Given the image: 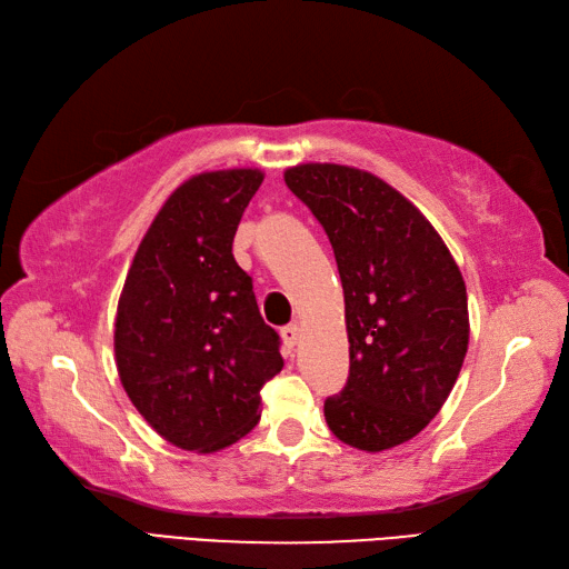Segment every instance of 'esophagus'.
I'll return each instance as SVG.
<instances>
[{
    "label": "esophagus",
    "mask_w": 569,
    "mask_h": 569,
    "mask_svg": "<svg viewBox=\"0 0 569 569\" xmlns=\"http://www.w3.org/2000/svg\"><path fill=\"white\" fill-rule=\"evenodd\" d=\"M280 336H282V342L287 345V350H292L295 345L299 342V338H301V328H299L297 323H292V326H284Z\"/></svg>",
    "instance_id": "obj_1"
}]
</instances>
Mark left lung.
<instances>
[{
    "mask_svg": "<svg viewBox=\"0 0 569 569\" xmlns=\"http://www.w3.org/2000/svg\"><path fill=\"white\" fill-rule=\"evenodd\" d=\"M284 183L326 229L345 295L350 377L326 400V422L359 451L393 449L422 432L459 379L463 274L429 219L379 176L297 163Z\"/></svg>",
    "mask_w": 569,
    "mask_h": 569,
    "instance_id": "8db88e82",
    "label": "left lung"
}]
</instances>
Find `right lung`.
<instances>
[{"mask_svg":"<svg viewBox=\"0 0 569 569\" xmlns=\"http://www.w3.org/2000/svg\"><path fill=\"white\" fill-rule=\"evenodd\" d=\"M260 169L183 180L151 221L124 277L113 348L124 393L169 445L214 453L260 420V389L284 359L233 260Z\"/></svg>","mask_w":569,"mask_h":569,"instance_id":"1","label":"right lung"}]
</instances>
